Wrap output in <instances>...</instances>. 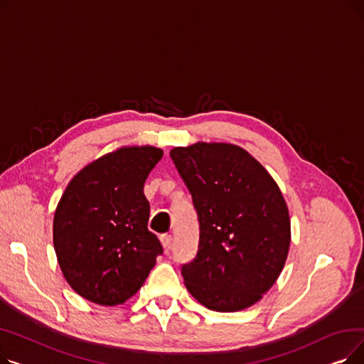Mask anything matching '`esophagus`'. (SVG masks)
Wrapping results in <instances>:
<instances>
[{
	"label": "esophagus",
	"instance_id": "1",
	"mask_svg": "<svg viewBox=\"0 0 364 364\" xmlns=\"http://www.w3.org/2000/svg\"><path fill=\"white\" fill-rule=\"evenodd\" d=\"M171 242H172L171 235H162V236H161V243H162V246L165 247V251H168L169 247H171Z\"/></svg>",
	"mask_w": 364,
	"mask_h": 364
}]
</instances>
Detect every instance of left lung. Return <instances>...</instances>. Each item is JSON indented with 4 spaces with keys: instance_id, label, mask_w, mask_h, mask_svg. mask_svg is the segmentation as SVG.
Listing matches in <instances>:
<instances>
[{
    "instance_id": "1",
    "label": "left lung",
    "mask_w": 364,
    "mask_h": 364,
    "mask_svg": "<svg viewBox=\"0 0 364 364\" xmlns=\"http://www.w3.org/2000/svg\"><path fill=\"white\" fill-rule=\"evenodd\" d=\"M199 218L196 258L184 284L206 309L245 310L270 291L291 245L289 209L274 178L232 143L198 141L171 150Z\"/></svg>"
}]
</instances>
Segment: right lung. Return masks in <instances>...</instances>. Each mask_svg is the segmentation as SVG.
Segmentation results:
<instances>
[{
  "label": "right lung",
  "mask_w": 364,
  "mask_h": 364,
  "mask_svg": "<svg viewBox=\"0 0 364 364\" xmlns=\"http://www.w3.org/2000/svg\"><path fill=\"white\" fill-rule=\"evenodd\" d=\"M155 146H122L85 165L65 188L53 220L60 270L80 296L105 307L136 295L162 254L147 230L143 187L162 159Z\"/></svg>",
  "instance_id": "add662e5"
}]
</instances>
